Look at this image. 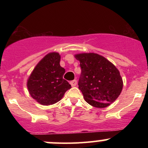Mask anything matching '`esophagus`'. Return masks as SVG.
I'll return each mask as SVG.
<instances>
[{"label":"esophagus","instance_id":"1","mask_svg":"<svg viewBox=\"0 0 148 148\" xmlns=\"http://www.w3.org/2000/svg\"><path fill=\"white\" fill-rule=\"evenodd\" d=\"M70 84L72 87H74V86H76V84H77V81H76V80H73V81H70Z\"/></svg>","mask_w":148,"mask_h":148}]
</instances>
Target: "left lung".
I'll use <instances>...</instances> for the list:
<instances>
[{"instance_id":"obj_1","label":"left lung","mask_w":148,"mask_h":148,"mask_svg":"<svg viewBox=\"0 0 148 148\" xmlns=\"http://www.w3.org/2000/svg\"><path fill=\"white\" fill-rule=\"evenodd\" d=\"M74 56L80 62L79 88L86 102L97 108H105L114 102L123 87V79L114 64L94 53Z\"/></svg>"}]
</instances>
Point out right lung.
I'll use <instances>...</instances> for the list:
<instances>
[{"mask_svg": "<svg viewBox=\"0 0 148 148\" xmlns=\"http://www.w3.org/2000/svg\"><path fill=\"white\" fill-rule=\"evenodd\" d=\"M60 61L58 53H49L37 63L28 78V92L40 104L56 103L71 88V85L63 79L65 69L60 65Z\"/></svg>", "mask_w": 148, "mask_h": 148, "instance_id": "add662e5", "label": "right lung"}]
</instances>
